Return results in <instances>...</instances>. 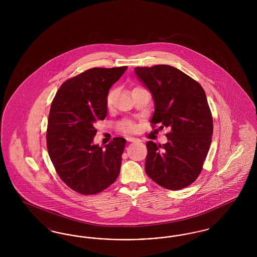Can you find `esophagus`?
<instances>
[{
    "instance_id": "esophagus-1",
    "label": "esophagus",
    "mask_w": 257,
    "mask_h": 257,
    "mask_svg": "<svg viewBox=\"0 0 257 257\" xmlns=\"http://www.w3.org/2000/svg\"><path fill=\"white\" fill-rule=\"evenodd\" d=\"M126 140H127V142H130V143H136V142H140V140H139V139L134 138V137H127V138H126Z\"/></svg>"
}]
</instances>
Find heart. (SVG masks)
<instances>
[{
    "label": "heart",
    "mask_w": 257,
    "mask_h": 257,
    "mask_svg": "<svg viewBox=\"0 0 257 257\" xmlns=\"http://www.w3.org/2000/svg\"><path fill=\"white\" fill-rule=\"evenodd\" d=\"M114 97V90H110L107 95V105L110 107ZM117 129L122 133H132L136 130V124L131 120H122L117 124Z\"/></svg>",
    "instance_id": "1"
}]
</instances>
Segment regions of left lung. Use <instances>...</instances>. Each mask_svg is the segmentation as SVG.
I'll list each match as a JSON object with an SVG mask.
<instances>
[{"mask_svg": "<svg viewBox=\"0 0 257 257\" xmlns=\"http://www.w3.org/2000/svg\"><path fill=\"white\" fill-rule=\"evenodd\" d=\"M135 73L154 100L150 122L171 128L167 144L147 142L146 172L163 188L183 189L201 172L212 141L213 119L205 91L171 65L136 67Z\"/></svg>", "mask_w": 257, "mask_h": 257, "instance_id": "obj_1", "label": "left lung"}]
</instances>
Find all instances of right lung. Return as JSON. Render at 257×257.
Wrapping results in <instances>:
<instances>
[{
    "label": "right lung",
    "instance_id": "right-lung-1",
    "mask_svg": "<svg viewBox=\"0 0 257 257\" xmlns=\"http://www.w3.org/2000/svg\"><path fill=\"white\" fill-rule=\"evenodd\" d=\"M127 66L94 67L65 81L54 98L47 126V149L61 180L75 192L94 195L118 177L126 140L93 145L95 123L107 115L109 89Z\"/></svg>",
    "mask_w": 257,
    "mask_h": 257
}]
</instances>
